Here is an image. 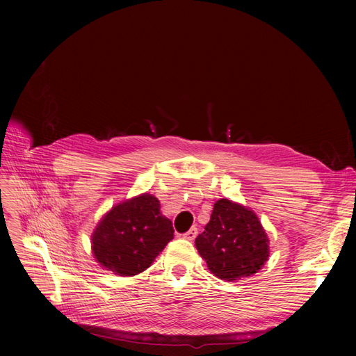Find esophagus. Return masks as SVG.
Returning a JSON list of instances; mask_svg holds the SVG:
<instances>
[{
  "label": "esophagus",
  "instance_id": "1",
  "mask_svg": "<svg viewBox=\"0 0 356 356\" xmlns=\"http://www.w3.org/2000/svg\"><path fill=\"white\" fill-rule=\"evenodd\" d=\"M182 236H184V238L188 239V241H193V239H195L196 236H197V229H196V227H191L187 233H184Z\"/></svg>",
  "mask_w": 356,
  "mask_h": 356
}]
</instances>
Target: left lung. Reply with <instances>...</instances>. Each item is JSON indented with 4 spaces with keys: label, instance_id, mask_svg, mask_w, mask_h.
I'll list each match as a JSON object with an SVG mask.
<instances>
[{
    "label": "left lung",
    "instance_id": "1",
    "mask_svg": "<svg viewBox=\"0 0 356 356\" xmlns=\"http://www.w3.org/2000/svg\"><path fill=\"white\" fill-rule=\"evenodd\" d=\"M196 248L209 270L224 281L257 273L268 258V239L257 215L229 199L213 204Z\"/></svg>",
    "mask_w": 356,
    "mask_h": 356
}]
</instances>
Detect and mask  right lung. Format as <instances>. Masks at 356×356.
Returning a JSON list of instances; mask_svg holds the SVG:
<instances>
[{"label": "right lung", "instance_id": "1", "mask_svg": "<svg viewBox=\"0 0 356 356\" xmlns=\"http://www.w3.org/2000/svg\"><path fill=\"white\" fill-rule=\"evenodd\" d=\"M172 238V221L160 213L157 197L144 193L105 215L92 236V250L106 270L134 276L152 266Z\"/></svg>", "mask_w": 356, "mask_h": 356}]
</instances>
